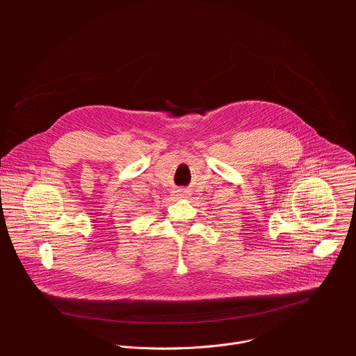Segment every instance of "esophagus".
<instances>
[{"label": "esophagus", "mask_w": 356, "mask_h": 356, "mask_svg": "<svg viewBox=\"0 0 356 356\" xmlns=\"http://www.w3.org/2000/svg\"><path fill=\"white\" fill-rule=\"evenodd\" d=\"M175 195H176V198H187V190L179 188L175 191Z\"/></svg>", "instance_id": "obj_1"}]
</instances>
